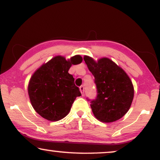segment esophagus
Wrapping results in <instances>:
<instances>
[{
    "label": "esophagus",
    "mask_w": 160,
    "mask_h": 160,
    "mask_svg": "<svg viewBox=\"0 0 160 160\" xmlns=\"http://www.w3.org/2000/svg\"><path fill=\"white\" fill-rule=\"evenodd\" d=\"M79 89H80L81 93H82V95H84V87H83V86H81V87H79Z\"/></svg>",
    "instance_id": "esophagus-1"
}]
</instances>
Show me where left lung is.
<instances>
[{
    "label": "left lung",
    "mask_w": 160,
    "mask_h": 160,
    "mask_svg": "<svg viewBox=\"0 0 160 160\" xmlns=\"http://www.w3.org/2000/svg\"><path fill=\"white\" fill-rule=\"evenodd\" d=\"M84 60L97 86V98L90 105L95 117L105 123L121 119L129 111L134 98V87L129 76L108 58L95 60L85 55Z\"/></svg>",
    "instance_id": "obj_1"
}]
</instances>
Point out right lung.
<instances>
[{
	"mask_svg": "<svg viewBox=\"0 0 160 160\" xmlns=\"http://www.w3.org/2000/svg\"><path fill=\"white\" fill-rule=\"evenodd\" d=\"M82 60L79 54L68 60L63 56H55L31 76L28 95L32 108L41 117L56 122L68 114L76 97L82 95L68 70L72 65L80 64Z\"/></svg>",
	"mask_w": 160,
	"mask_h": 160,
	"instance_id": "right-lung-1",
	"label": "right lung"
}]
</instances>
